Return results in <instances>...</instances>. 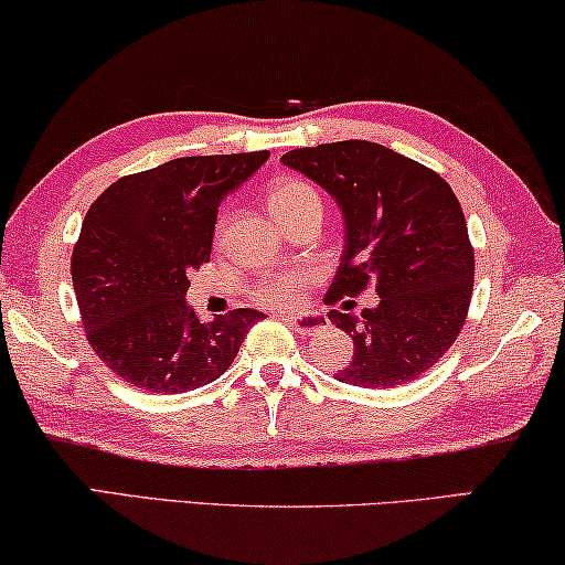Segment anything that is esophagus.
<instances>
[{
  "mask_svg": "<svg viewBox=\"0 0 565 565\" xmlns=\"http://www.w3.org/2000/svg\"><path fill=\"white\" fill-rule=\"evenodd\" d=\"M286 324H289L291 329L301 331V334H309V331L317 329V321L315 319H301V317H284Z\"/></svg>",
  "mask_w": 565,
  "mask_h": 565,
  "instance_id": "1",
  "label": "esophagus"
}]
</instances>
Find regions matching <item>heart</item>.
Returning a JSON list of instances; mask_svg holds the SVG:
<instances>
[{
    "mask_svg": "<svg viewBox=\"0 0 565 565\" xmlns=\"http://www.w3.org/2000/svg\"><path fill=\"white\" fill-rule=\"evenodd\" d=\"M311 201H319L317 191L299 178H276L266 188V205L279 223L289 221ZM309 286L311 274L307 271H268L256 281L254 299L271 309H299Z\"/></svg>",
    "mask_w": 565,
    "mask_h": 565,
    "instance_id": "obj_1",
    "label": "heart"
}]
</instances>
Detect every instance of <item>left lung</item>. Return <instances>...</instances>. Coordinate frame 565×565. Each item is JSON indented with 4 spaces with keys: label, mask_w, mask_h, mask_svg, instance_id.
<instances>
[{
    "label": "left lung",
    "mask_w": 565,
    "mask_h": 565,
    "mask_svg": "<svg viewBox=\"0 0 565 565\" xmlns=\"http://www.w3.org/2000/svg\"><path fill=\"white\" fill-rule=\"evenodd\" d=\"M281 160L344 213L347 244L329 294L360 297L374 286L380 297L362 317L327 315L354 342L337 380L374 390L417 380L458 339L472 299L476 254L458 195L433 168L370 140L297 148Z\"/></svg>",
    "instance_id": "8db88e82"
}]
</instances>
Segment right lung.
I'll use <instances>...</instances> for the list:
<instances>
[{
    "label": "right lung",
    "instance_id": "add662e5",
    "mask_svg": "<svg viewBox=\"0 0 565 565\" xmlns=\"http://www.w3.org/2000/svg\"><path fill=\"white\" fill-rule=\"evenodd\" d=\"M266 158H175L122 175L89 205L70 262L79 319L95 354L132 387L178 395L218 380L264 317L231 309L201 321L185 291L211 258L223 195Z\"/></svg>",
    "mask_w": 565,
    "mask_h": 565
}]
</instances>
